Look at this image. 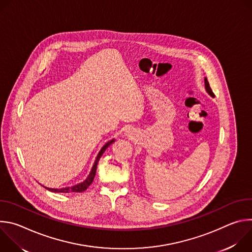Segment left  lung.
I'll list each match as a JSON object with an SVG mask.
<instances>
[{
    "label": "left lung",
    "mask_w": 252,
    "mask_h": 252,
    "mask_svg": "<svg viewBox=\"0 0 252 252\" xmlns=\"http://www.w3.org/2000/svg\"><path fill=\"white\" fill-rule=\"evenodd\" d=\"M204 87H205V91H206V93L210 95V96H214V94H213V93H212V91H211V89H210V87H209V84H208V82H207V79L206 78H204Z\"/></svg>",
    "instance_id": "8db88e82"
}]
</instances>
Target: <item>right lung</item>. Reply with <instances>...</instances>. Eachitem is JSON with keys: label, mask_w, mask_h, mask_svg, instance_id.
<instances>
[{"label": "right lung", "mask_w": 252, "mask_h": 252, "mask_svg": "<svg viewBox=\"0 0 252 252\" xmlns=\"http://www.w3.org/2000/svg\"><path fill=\"white\" fill-rule=\"evenodd\" d=\"M115 138H113L112 140H109L107 142H105V145L100 149V151L98 152L95 159H94V162L93 164V167L89 173V175L87 176V178L85 179L84 182L80 183V184H77L73 187H66V188H62V189H50V188H47V187H44L46 189L50 190V191H53V192H83L85 191L91 185L92 183L94 182V175H95V172H96V167H97V163H98V160L99 158H101V156L103 155V153L105 152V150L109 148L112 143L115 142Z\"/></svg>", "instance_id": "1"}]
</instances>
